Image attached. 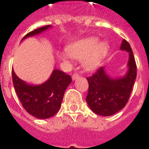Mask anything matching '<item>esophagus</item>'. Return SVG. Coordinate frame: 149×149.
Listing matches in <instances>:
<instances>
[{
    "label": "esophagus",
    "instance_id": "esophagus-1",
    "mask_svg": "<svg viewBox=\"0 0 149 149\" xmlns=\"http://www.w3.org/2000/svg\"><path fill=\"white\" fill-rule=\"evenodd\" d=\"M79 74H78V73H74V74L72 75V80H75V79H78V78H79Z\"/></svg>",
    "mask_w": 149,
    "mask_h": 149
}]
</instances>
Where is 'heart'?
Segmentation results:
<instances>
[{
  "label": "heart",
  "instance_id": "1",
  "mask_svg": "<svg viewBox=\"0 0 149 149\" xmlns=\"http://www.w3.org/2000/svg\"><path fill=\"white\" fill-rule=\"evenodd\" d=\"M95 37H89L79 40L68 45L66 51L58 52V57L67 63L70 57L77 60L83 59V66L86 70H95L106 56L109 49L108 44L105 42H98Z\"/></svg>",
  "mask_w": 149,
  "mask_h": 149
}]
</instances>
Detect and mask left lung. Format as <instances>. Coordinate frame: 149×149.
<instances>
[{"mask_svg": "<svg viewBox=\"0 0 149 149\" xmlns=\"http://www.w3.org/2000/svg\"><path fill=\"white\" fill-rule=\"evenodd\" d=\"M120 49L129 52L128 70L124 77L112 79L100 67L91 77L86 78L89 84L86 100L97 114L111 116L120 111L128 101L137 77V65L131 45L123 39Z\"/></svg>", "mask_w": 149, "mask_h": 149, "instance_id": "obj_1", "label": "left lung"}]
</instances>
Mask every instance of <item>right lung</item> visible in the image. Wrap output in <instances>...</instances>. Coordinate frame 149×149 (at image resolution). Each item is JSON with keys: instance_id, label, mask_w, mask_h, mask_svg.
Segmentation results:
<instances>
[{"instance_id": "right-lung-1", "label": "right lung", "mask_w": 149, "mask_h": 149, "mask_svg": "<svg viewBox=\"0 0 149 149\" xmlns=\"http://www.w3.org/2000/svg\"><path fill=\"white\" fill-rule=\"evenodd\" d=\"M50 27L46 25L30 31L22 40L29 36L38 35ZM12 80L15 92L24 110L39 119L51 118L58 112L65 90L72 82L70 75L58 70H54L49 79L41 85L26 84L17 77L13 70Z\"/></svg>"}]
</instances>
